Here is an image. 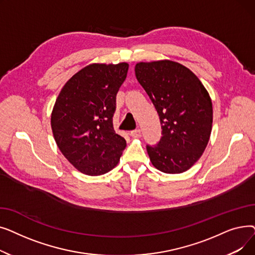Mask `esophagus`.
Wrapping results in <instances>:
<instances>
[{"label":"esophagus","instance_id":"34e87169","mask_svg":"<svg viewBox=\"0 0 255 255\" xmlns=\"http://www.w3.org/2000/svg\"><path fill=\"white\" fill-rule=\"evenodd\" d=\"M130 135L133 137V138H138L141 136V132L139 129H136V130H133L130 132Z\"/></svg>","mask_w":255,"mask_h":255}]
</instances>
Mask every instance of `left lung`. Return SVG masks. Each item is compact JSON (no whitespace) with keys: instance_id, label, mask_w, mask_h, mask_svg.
I'll return each instance as SVG.
<instances>
[{"instance_id":"obj_1","label":"left lung","mask_w":255,"mask_h":255,"mask_svg":"<svg viewBox=\"0 0 255 255\" xmlns=\"http://www.w3.org/2000/svg\"><path fill=\"white\" fill-rule=\"evenodd\" d=\"M135 75L162 128L160 141L146 145L152 164L165 173L188 170L211 136L213 106L207 89L190 69L170 60L139 62Z\"/></svg>"}]
</instances>
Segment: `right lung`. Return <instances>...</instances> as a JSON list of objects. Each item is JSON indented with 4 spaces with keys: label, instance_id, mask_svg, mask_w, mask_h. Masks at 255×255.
I'll list each match as a JSON object with an SVG mask.
<instances>
[{
    "label": "right lung",
    "instance_id": "right-lung-1",
    "mask_svg": "<svg viewBox=\"0 0 255 255\" xmlns=\"http://www.w3.org/2000/svg\"><path fill=\"white\" fill-rule=\"evenodd\" d=\"M128 63H93L62 88L50 116L53 137L65 158L80 172L101 176L120 161L126 148L113 117L117 93L127 76Z\"/></svg>",
    "mask_w": 255,
    "mask_h": 255
}]
</instances>
